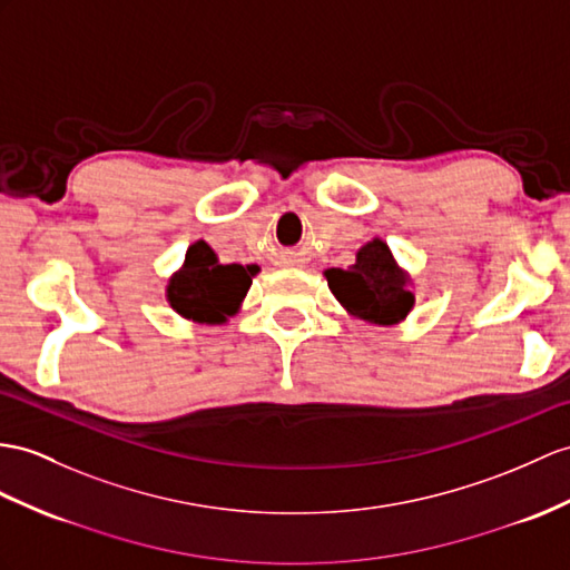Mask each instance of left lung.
<instances>
[{
    "mask_svg": "<svg viewBox=\"0 0 570 570\" xmlns=\"http://www.w3.org/2000/svg\"><path fill=\"white\" fill-rule=\"evenodd\" d=\"M324 275L345 312L363 322L394 326L413 309L411 277L399 268L390 246L382 239H372L360 248L348 271L328 268Z\"/></svg>",
    "mask_w": 570,
    "mask_h": 570,
    "instance_id": "obj_1",
    "label": "left lung"
}]
</instances>
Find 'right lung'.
I'll return each mask as SVG.
<instances>
[{"mask_svg":"<svg viewBox=\"0 0 570 570\" xmlns=\"http://www.w3.org/2000/svg\"><path fill=\"white\" fill-rule=\"evenodd\" d=\"M256 273V266L239 263L222 266L217 254L200 239L188 246L184 266L169 277L166 299L176 314L190 322L225 324L239 312Z\"/></svg>","mask_w":570,"mask_h":570,"instance_id":"add662e5","label":"right lung"}]
</instances>
